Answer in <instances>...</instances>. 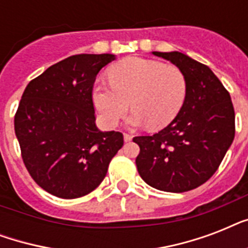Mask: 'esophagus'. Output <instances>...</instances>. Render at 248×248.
<instances>
[{
	"instance_id": "obj_1",
	"label": "esophagus",
	"mask_w": 248,
	"mask_h": 248,
	"mask_svg": "<svg viewBox=\"0 0 248 248\" xmlns=\"http://www.w3.org/2000/svg\"><path fill=\"white\" fill-rule=\"evenodd\" d=\"M124 141H126V143H127V141H131L132 135H130V134H124Z\"/></svg>"
}]
</instances>
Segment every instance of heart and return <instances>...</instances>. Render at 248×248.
I'll use <instances>...</instances> for the list:
<instances>
[{
	"instance_id": "b5f03b06",
	"label": "heart",
	"mask_w": 248,
	"mask_h": 248,
	"mask_svg": "<svg viewBox=\"0 0 248 248\" xmlns=\"http://www.w3.org/2000/svg\"><path fill=\"white\" fill-rule=\"evenodd\" d=\"M110 83L96 82L93 100L107 126H114L128 109V124H147L158 130L180 112L186 96V79L175 65L139 56H130L109 69Z\"/></svg>"
}]
</instances>
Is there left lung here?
Wrapping results in <instances>:
<instances>
[{
  "mask_svg": "<svg viewBox=\"0 0 248 248\" xmlns=\"http://www.w3.org/2000/svg\"><path fill=\"white\" fill-rule=\"evenodd\" d=\"M152 54L184 73L186 96L180 112L163 130L134 138L140 147L136 167L153 188L188 192L216 172L233 143L234 108L229 93L207 65L179 51Z\"/></svg>",
  "mask_w": 248,
  "mask_h": 248,
  "instance_id": "left-lung-1",
  "label": "left lung"
}]
</instances>
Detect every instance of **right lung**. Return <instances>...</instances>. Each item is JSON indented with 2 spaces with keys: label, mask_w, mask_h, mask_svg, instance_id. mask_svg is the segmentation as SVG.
Returning <instances> with one entry per match:
<instances>
[{
  "label": "right lung",
  "mask_w": 248,
  "mask_h": 248,
  "mask_svg": "<svg viewBox=\"0 0 248 248\" xmlns=\"http://www.w3.org/2000/svg\"><path fill=\"white\" fill-rule=\"evenodd\" d=\"M112 54H81L54 64L25 87L14 126L33 180L52 196L73 200L104 180L124 135L95 124L93 87Z\"/></svg>",
  "instance_id": "add662e5"
}]
</instances>
